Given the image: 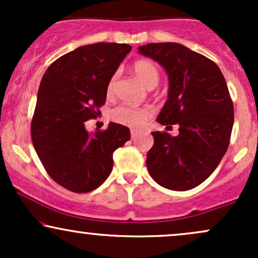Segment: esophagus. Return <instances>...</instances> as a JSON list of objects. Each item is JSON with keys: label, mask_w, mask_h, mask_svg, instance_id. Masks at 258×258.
Returning <instances> with one entry per match:
<instances>
[{"label": "esophagus", "mask_w": 258, "mask_h": 258, "mask_svg": "<svg viewBox=\"0 0 258 258\" xmlns=\"http://www.w3.org/2000/svg\"><path fill=\"white\" fill-rule=\"evenodd\" d=\"M137 135H138V130H131V136H132V138H135Z\"/></svg>", "instance_id": "esophagus-1"}]
</instances>
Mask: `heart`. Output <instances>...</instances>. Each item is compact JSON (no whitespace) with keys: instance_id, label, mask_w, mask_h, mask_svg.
I'll use <instances>...</instances> for the list:
<instances>
[{"instance_id":"b5f03b06","label":"heart","mask_w":258,"mask_h":258,"mask_svg":"<svg viewBox=\"0 0 258 258\" xmlns=\"http://www.w3.org/2000/svg\"><path fill=\"white\" fill-rule=\"evenodd\" d=\"M133 70L137 78L147 86L148 88H154L158 85L160 74L156 65L150 60H138L133 64ZM115 79L114 76L110 80L108 86V93H111L114 90ZM153 115V109L150 106H143V108H133L128 105H119L114 108L110 112L111 120L120 125L128 127H141L147 122Z\"/></svg>"}]
</instances>
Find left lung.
I'll list each match as a JSON object with an SVG mask.
<instances>
[{
  "label": "left lung",
  "mask_w": 258,
  "mask_h": 258,
  "mask_svg": "<svg viewBox=\"0 0 258 258\" xmlns=\"http://www.w3.org/2000/svg\"><path fill=\"white\" fill-rule=\"evenodd\" d=\"M138 53L166 70L168 94L159 123L178 136L152 132L147 167L158 184L170 190L193 189L209 178L229 146L233 102L220 68L205 55L174 42L148 43Z\"/></svg>",
  "instance_id": "1"
}]
</instances>
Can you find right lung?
<instances>
[{
  "instance_id": "1",
  "label": "right lung",
  "mask_w": 258,
  "mask_h": 258,
  "mask_svg": "<svg viewBox=\"0 0 258 258\" xmlns=\"http://www.w3.org/2000/svg\"><path fill=\"white\" fill-rule=\"evenodd\" d=\"M132 47L126 43L86 44L61 55L41 80L31 121V139L44 170L59 185L88 193L112 170V153L131 138L128 127L110 122L90 133L105 103L109 82Z\"/></svg>"
}]
</instances>
